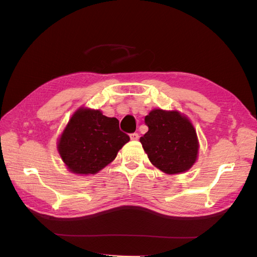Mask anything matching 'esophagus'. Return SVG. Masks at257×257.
I'll return each instance as SVG.
<instances>
[{
    "label": "esophagus",
    "instance_id": "34e87169",
    "mask_svg": "<svg viewBox=\"0 0 257 257\" xmlns=\"http://www.w3.org/2000/svg\"><path fill=\"white\" fill-rule=\"evenodd\" d=\"M130 139H132V140H134V141H136V140H138V139H139V135H138L137 133H134V134H132V135H130Z\"/></svg>",
    "mask_w": 257,
    "mask_h": 257
}]
</instances>
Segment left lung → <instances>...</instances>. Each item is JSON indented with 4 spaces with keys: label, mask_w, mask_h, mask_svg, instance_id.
<instances>
[{
    "label": "left lung",
    "mask_w": 257,
    "mask_h": 257,
    "mask_svg": "<svg viewBox=\"0 0 257 257\" xmlns=\"http://www.w3.org/2000/svg\"><path fill=\"white\" fill-rule=\"evenodd\" d=\"M148 133L140 138L152 165L168 174L188 171L199 151V141L190 120L180 112L154 109L146 116Z\"/></svg>",
    "instance_id": "8db88e82"
}]
</instances>
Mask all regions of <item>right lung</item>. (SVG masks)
I'll return each mask as SVG.
<instances>
[{
	"instance_id": "right-lung-1",
	"label": "right lung",
	"mask_w": 257,
	"mask_h": 257,
	"mask_svg": "<svg viewBox=\"0 0 257 257\" xmlns=\"http://www.w3.org/2000/svg\"><path fill=\"white\" fill-rule=\"evenodd\" d=\"M129 140V136L119 129L117 118L79 108L59 138L57 149L69 171L95 174L109 165Z\"/></svg>"
}]
</instances>
